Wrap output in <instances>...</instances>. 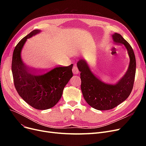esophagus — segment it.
I'll return each mask as SVG.
<instances>
[{
  "mask_svg": "<svg viewBox=\"0 0 146 146\" xmlns=\"http://www.w3.org/2000/svg\"><path fill=\"white\" fill-rule=\"evenodd\" d=\"M72 71H73V73L74 74H78L79 73V69L78 68V67L76 66V65H74L73 67V69H72Z\"/></svg>",
  "mask_w": 146,
  "mask_h": 146,
  "instance_id": "1",
  "label": "esophagus"
}]
</instances>
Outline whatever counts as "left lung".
<instances>
[{
    "mask_svg": "<svg viewBox=\"0 0 146 146\" xmlns=\"http://www.w3.org/2000/svg\"><path fill=\"white\" fill-rule=\"evenodd\" d=\"M112 38L115 44L125 46L129 57L126 73L117 83L102 81L92 72L86 60L80 59L77 63L84 99L91 107L99 111L111 110L125 101L131 92L135 79L136 61L132 47L119 34H113Z\"/></svg>",
    "mask_w": 146,
    "mask_h": 146,
    "instance_id": "8db88e82",
    "label": "left lung"
}]
</instances>
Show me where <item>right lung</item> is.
<instances>
[{
    "mask_svg": "<svg viewBox=\"0 0 146 146\" xmlns=\"http://www.w3.org/2000/svg\"><path fill=\"white\" fill-rule=\"evenodd\" d=\"M40 32L39 29L33 31L17 45L13 52L12 72L19 96L33 108L45 110L59 101L65 86L73 76V65L57 67L45 73L30 70L21 57L22 50L27 39Z\"/></svg>",
    "mask_w": 146,
    "mask_h": 146,
    "instance_id": "1",
    "label": "right lung"
}]
</instances>
